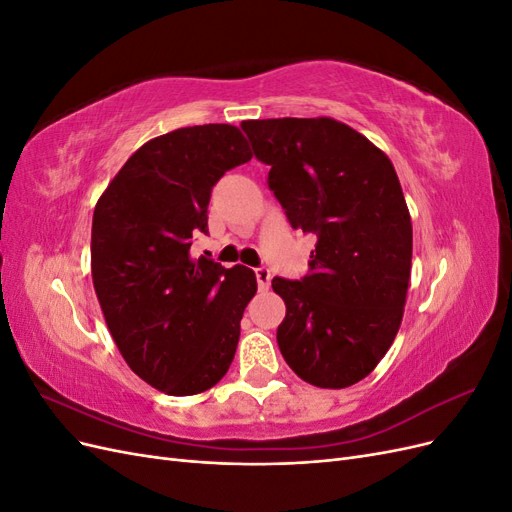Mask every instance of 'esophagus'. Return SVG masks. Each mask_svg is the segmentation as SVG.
<instances>
[{
  "mask_svg": "<svg viewBox=\"0 0 512 512\" xmlns=\"http://www.w3.org/2000/svg\"><path fill=\"white\" fill-rule=\"evenodd\" d=\"M256 282L260 290H267L271 286V271L267 267L256 269Z\"/></svg>",
  "mask_w": 512,
  "mask_h": 512,
  "instance_id": "esophagus-1",
  "label": "esophagus"
}]
</instances>
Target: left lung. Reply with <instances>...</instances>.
I'll list each match as a JSON object with an SVG mask.
<instances>
[{"mask_svg": "<svg viewBox=\"0 0 512 512\" xmlns=\"http://www.w3.org/2000/svg\"><path fill=\"white\" fill-rule=\"evenodd\" d=\"M241 128L292 228L318 237L301 282L273 280L286 303L277 346L301 380L346 389L376 369L404 318L412 222L393 162L331 117Z\"/></svg>", "mask_w": 512, "mask_h": 512, "instance_id": "1", "label": "left lung"}]
</instances>
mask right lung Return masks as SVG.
<instances>
[{
  "label": "right lung",
  "mask_w": 512,
  "mask_h": 512,
  "mask_svg": "<svg viewBox=\"0 0 512 512\" xmlns=\"http://www.w3.org/2000/svg\"><path fill=\"white\" fill-rule=\"evenodd\" d=\"M252 160L228 123L147 141L102 192L91 224V277L115 344L138 378L166 395L218 384L235 359L256 275L192 258L213 185Z\"/></svg>",
  "instance_id": "add662e5"
}]
</instances>
